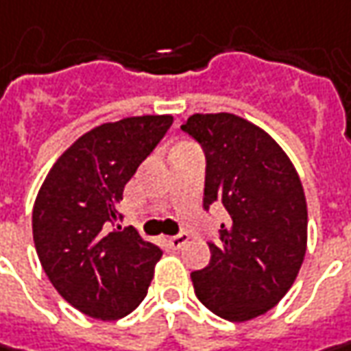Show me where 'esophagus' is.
<instances>
[{"label": "esophagus", "instance_id": "obj_1", "mask_svg": "<svg viewBox=\"0 0 351 351\" xmlns=\"http://www.w3.org/2000/svg\"><path fill=\"white\" fill-rule=\"evenodd\" d=\"M165 241H167V245L173 248V250H178V248L184 247V245H186L188 235H184V233H180V235H175V237H167Z\"/></svg>", "mask_w": 351, "mask_h": 351}]
</instances>
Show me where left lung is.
Segmentation results:
<instances>
[{"mask_svg":"<svg viewBox=\"0 0 351 351\" xmlns=\"http://www.w3.org/2000/svg\"><path fill=\"white\" fill-rule=\"evenodd\" d=\"M206 153L204 208L227 212L210 264L190 274L217 317L256 319L282 301L307 252V202L295 167L262 128L229 112L180 126Z\"/></svg>","mask_w":351,"mask_h":351,"instance_id":"8db88e82","label":"left lung"}]
</instances>
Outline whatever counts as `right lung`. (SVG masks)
<instances>
[{
  "mask_svg": "<svg viewBox=\"0 0 351 351\" xmlns=\"http://www.w3.org/2000/svg\"><path fill=\"white\" fill-rule=\"evenodd\" d=\"M173 124L130 116L75 139L60 155L32 208V239L56 291L83 315L116 320L147 295L163 250L134 227H112L126 182Z\"/></svg>",
  "mask_w": 351,
  "mask_h": 351,
  "instance_id": "obj_1",
  "label": "right lung"
}]
</instances>
